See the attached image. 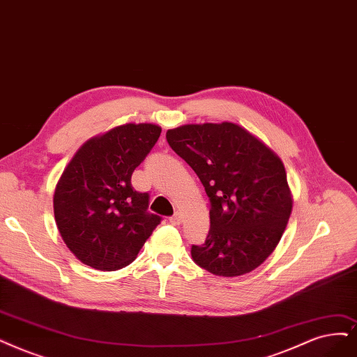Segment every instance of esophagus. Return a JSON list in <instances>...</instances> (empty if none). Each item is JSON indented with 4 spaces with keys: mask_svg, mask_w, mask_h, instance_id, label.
I'll list each match as a JSON object with an SVG mask.
<instances>
[{
    "mask_svg": "<svg viewBox=\"0 0 357 357\" xmlns=\"http://www.w3.org/2000/svg\"><path fill=\"white\" fill-rule=\"evenodd\" d=\"M169 222L172 223V225H179V223L182 222V216L179 213H175L174 216L169 218Z\"/></svg>",
    "mask_w": 357,
    "mask_h": 357,
    "instance_id": "34e87169",
    "label": "esophagus"
}]
</instances>
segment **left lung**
Instances as JSON below:
<instances>
[{
	"mask_svg": "<svg viewBox=\"0 0 357 357\" xmlns=\"http://www.w3.org/2000/svg\"><path fill=\"white\" fill-rule=\"evenodd\" d=\"M166 139L210 200V229L204 244L191 247L194 261L227 278L255 271L278 245L293 210L281 158L232 122L182 125Z\"/></svg>",
	"mask_w": 357,
	"mask_h": 357,
	"instance_id": "left-lung-1",
	"label": "left lung"
}]
</instances>
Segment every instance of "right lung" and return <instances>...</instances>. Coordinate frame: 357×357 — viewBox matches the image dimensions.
Segmentation results:
<instances>
[{
  "mask_svg": "<svg viewBox=\"0 0 357 357\" xmlns=\"http://www.w3.org/2000/svg\"><path fill=\"white\" fill-rule=\"evenodd\" d=\"M162 128L126 123L88 139L66 166L54 191V218L70 252L98 271L135 260L162 218L149 212L150 195L130 183Z\"/></svg>",
  "mask_w": 357,
  "mask_h": 357,
  "instance_id": "obj_1",
  "label": "right lung"
}]
</instances>
